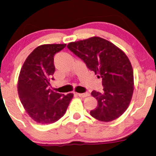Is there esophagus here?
I'll use <instances>...</instances> for the list:
<instances>
[{
  "label": "esophagus",
  "instance_id": "34e87169",
  "mask_svg": "<svg viewBox=\"0 0 156 156\" xmlns=\"http://www.w3.org/2000/svg\"><path fill=\"white\" fill-rule=\"evenodd\" d=\"M77 95H78V96L80 97V98H85L86 96H88V95H90V93L86 92V93H77Z\"/></svg>",
  "mask_w": 156,
  "mask_h": 156
}]
</instances>
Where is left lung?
<instances>
[{
    "label": "left lung",
    "mask_w": 156,
    "mask_h": 156,
    "mask_svg": "<svg viewBox=\"0 0 156 156\" xmlns=\"http://www.w3.org/2000/svg\"><path fill=\"white\" fill-rule=\"evenodd\" d=\"M67 47L102 78L103 92L91 93L98 106L90 115L104 122L117 119L128 108L133 93V70L127 55L100 37L70 43Z\"/></svg>",
    "instance_id": "left-lung-1"
}]
</instances>
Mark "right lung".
<instances>
[{"instance_id": "1", "label": "right lung", "mask_w": 156, "mask_h": 156, "mask_svg": "<svg viewBox=\"0 0 156 156\" xmlns=\"http://www.w3.org/2000/svg\"><path fill=\"white\" fill-rule=\"evenodd\" d=\"M66 44L42 45L33 50L20 70L18 92L21 103L37 123H53L63 117L73 97L48 88L55 72L54 55Z\"/></svg>"}]
</instances>
